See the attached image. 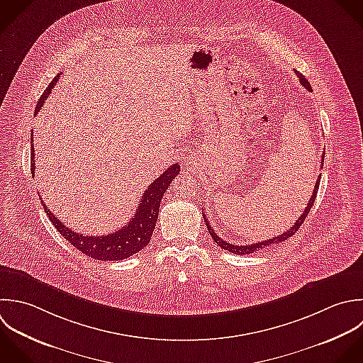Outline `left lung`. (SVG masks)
<instances>
[{
  "mask_svg": "<svg viewBox=\"0 0 363 363\" xmlns=\"http://www.w3.org/2000/svg\"><path fill=\"white\" fill-rule=\"evenodd\" d=\"M297 76L300 77V82L303 83V86L306 87V89H308V90H311V84L308 83V80L301 74V73H297ZM324 157H325V151H324V154H323V160H321V168H324ZM320 181H321V174L318 175V178H317V182H315V186H314V191H313V195H311V198H310V201H308V203H307V208L304 209V212H303V215L297 219V222L287 230V232H284L283 235H280V236H277V238H273V239H269V240H263V242H259V243H253V245H246V246H238V245H230V243H228L226 240H223V239H220L215 232H213V229L211 228V225H209V222H208V219H206V215L202 212V216H203V220H205V223H206V226H208V230H209V233H211V236H212V239L222 247V249H225V250H228V252H230V253H235V255H250V253H255V252H257V250H260V249H264V247H267V246H272V245H276V243H281V242H286L287 239H290L298 229H300V226L304 223V220H306V218H307V215L310 213V211H311V208H313V205H314V202H315V198H317V192H318V188H320Z\"/></svg>",
  "mask_w": 363,
  "mask_h": 363,
  "instance_id": "8db88e82",
  "label": "left lung"
}]
</instances>
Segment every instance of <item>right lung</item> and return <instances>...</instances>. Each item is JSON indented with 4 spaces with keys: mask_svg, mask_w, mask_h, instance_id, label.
<instances>
[{
    "mask_svg": "<svg viewBox=\"0 0 363 363\" xmlns=\"http://www.w3.org/2000/svg\"><path fill=\"white\" fill-rule=\"evenodd\" d=\"M59 77H60V73H57L53 77V80L49 83L46 90L42 93L36 104L35 114L42 108L52 89L59 82ZM32 141H33V137L30 135V172L33 175L35 174V148ZM179 171H181V167L178 164H172L161 177H158L145 189L140 201V206L137 208L131 220L123 229L108 235H103V236H84L72 229H67L53 213H50V211L45 206L43 202L42 205L49 220L56 228V230L79 252L100 262L123 260L143 250L150 243L154 228L157 225L161 199L165 191L168 189L169 184L172 182V179L179 174Z\"/></svg>",
    "mask_w": 363,
    "mask_h": 363,
    "instance_id": "right-lung-1",
    "label": "right lung"
}]
</instances>
